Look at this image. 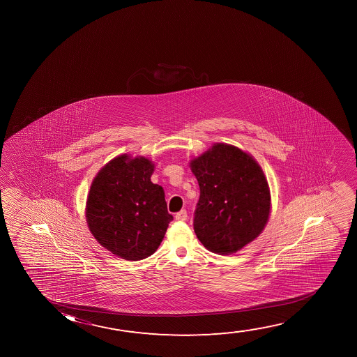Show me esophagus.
I'll list each match as a JSON object with an SVG mask.
<instances>
[{"label":"esophagus","mask_w":357,"mask_h":357,"mask_svg":"<svg viewBox=\"0 0 357 357\" xmlns=\"http://www.w3.org/2000/svg\"><path fill=\"white\" fill-rule=\"evenodd\" d=\"M186 218H188V213H186L185 210H181V212H178L176 215V220H186Z\"/></svg>","instance_id":"34e87169"}]
</instances>
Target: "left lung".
I'll return each instance as SVG.
<instances>
[{"label":"left lung","mask_w":357,"mask_h":357,"mask_svg":"<svg viewBox=\"0 0 357 357\" xmlns=\"http://www.w3.org/2000/svg\"><path fill=\"white\" fill-rule=\"evenodd\" d=\"M200 186L194 230L206 249L233 255L259 236L268 222L271 191L254 157L217 142L190 161Z\"/></svg>","instance_id":"8db88e82"}]
</instances>
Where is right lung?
Here are the masks:
<instances>
[{
	"label": "right lung",
	"instance_id": "right-lung-1",
	"mask_svg": "<svg viewBox=\"0 0 357 357\" xmlns=\"http://www.w3.org/2000/svg\"><path fill=\"white\" fill-rule=\"evenodd\" d=\"M153 162L128 153L114 157L93 178L85 217L93 238L127 261L151 256L165 238L173 215L163 188L151 181Z\"/></svg>",
	"mask_w": 357,
	"mask_h": 357
}]
</instances>
